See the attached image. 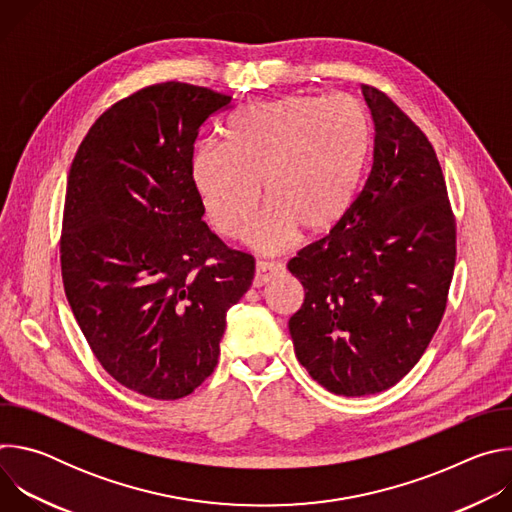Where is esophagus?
Instances as JSON below:
<instances>
[{"label":"esophagus","instance_id":"1","mask_svg":"<svg viewBox=\"0 0 512 512\" xmlns=\"http://www.w3.org/2000/svg\"><path fill=\"white\" fill-rule=\"evenodd\" d=\"M283 271L281 263L275 261H257L255 265V277H253V285L255 287H263L265 283H269L275 275H279Z\"/></svg>","mask_w":512,"mask_h":512}]
</instances>
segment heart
<instances>
[{"label":"heart","mask_w":512,"mask_h":512,"mask_svg":"<svg viewBox=\"0 0 512 512\" xmlns=\"http://www.w3.org/2000/svg\"><path fill=\"white\" fill-rule=\"evenodd\" d=\"M223 145L198 148L190 178L208 223L277 253L300 233L322 235L350 210L373 148V123L348 95H287L253 103L225 125Z\"/></svg>","instance_id":"obj_1"}]
</instances>
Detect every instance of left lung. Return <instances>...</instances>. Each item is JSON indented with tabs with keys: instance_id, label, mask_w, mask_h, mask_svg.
Segmentation results:
<instances>
[{
	"instance_id": "1",
	"label": "left lung",
	"mask_w": 512,
	"mask_h": 512,
	"mask_svg": "<svg viewBox=\"0 0 512 512\" xmlns=\"http://www.w3.org/2000/svg\"><path fill=\"white\" fill-rule=\"evenodd\" d=\"M375 123L373 168L342 221L287 263L304 289L289 318L296 356L334 395L399 383L442 322L456 263L446 180L425 133L362 85Z\"/></svg>"
}]
</instances>
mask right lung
<instances>
[{
  "label": "right lung",
  "instance_id": "add662e5",
  "mask_svg": "<svg viewBox=\"0 0 512 512\" xmlns=\"http://www.w3.org/2000/svg\"><path fill=\"white\" fill-rule=\"evenodd\" d=\"M231 99L145 87L95 121L70 166L66 300L103 369L152 399L186 397L210 377L227 312L255 275L251 255L206 227L190 178L200 127Z\"/></svg>",
  "mask_w": 512,
  "mask_h": 512
}]
</instances>
